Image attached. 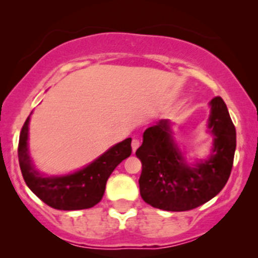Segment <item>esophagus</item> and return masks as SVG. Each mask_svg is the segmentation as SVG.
<instances>
[{
	"label": "esophagus",
	"instance_id": "esophagus-1",
	"mask_svg": "<svg viewBox=\"0 0 258 258\" xmlns=\"http://www.w3.org/2000/svg\"><path fill=\"white\" fill-rule=\"evenodd\" d=\"M139 144H141V142H139L138 138H133L132 139V150H133V152H136V150L138 149Z\"/></svg>",
	"mask_w": 258,
	"mask_h": 258
}]
</instances>
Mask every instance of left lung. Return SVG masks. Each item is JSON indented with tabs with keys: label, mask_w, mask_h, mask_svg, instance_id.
<instances>
[{
	"label": "left lung",
	"mask_w": 258,
	"mask_h": 258,
	"mask_svg": "<svg viewBox=\"0 0 258 258\" xmlns=\"http://www.w3.org/2000/svg\"><path fill=\"white\" fill-rule=\"evenodd\" d=\"M209 130L214 135L210 158L188 166L172 139L170 121L161 120L143 133L136 155L142 161V199L165 211H188L216 197L226 185L233 167L236 132L221 97L210 102Z\"/></svg>",
	"instance_id": "8db88e82"
}]
</instances>
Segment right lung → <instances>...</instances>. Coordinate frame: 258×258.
Segmentation results:
<instances>
[{
    "instance_id": "add662e5",
    "label": "right lung",
    "mask_w": 258,
    "mask_h": 258,
    "mask_svg": "<svg viewBox=\"0 0 258 258\" xmlns=\"http://www.w3.org/2000/svg\"><path fill=\"white\" fill-rule=\"evenodd\" d=\"M29 121L30 116L20 131L18 158L23 178L32 193L48 206L64 211L90 209L97 205L104 195L109 176L122 160L131 155L132 139L127 138L115 144L78 172L60 177H44L35 170L29 155Z\"/></svg>"
}]
</instances>
